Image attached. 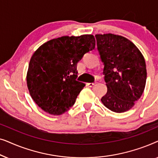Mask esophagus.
Returning <instances> with one entry per match:
<instances>
[{
    "mask_svg": "<svg viewBox=\"0 0 158 158\" xmlns=\"http://www.w3.org/2000/svg\"><path fill=\"white\" fill-rule=\"evenodd\" d=\"M95 84H96V83H88L87 85L88 86V87H93Z\"/></svg>",
    "mask_w": 158,
    "mask_h": 158,
    "instance_id": "1",
    "label": "esophagus"
}]
</instances>
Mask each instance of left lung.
<instances>
[{
	"instance_id": "8db88e82",
	"label": "left lung",
	"mask_w": 158,
	"mask_h": 158,
	"mask_svg": "<svg viewBox=\"0 0 158 158\" xmlns=\"http://www.w3.org/2000/svg\"><path fill=\"white\" fill-rule=\"evenodd\" d=\"M97 48L104 64L107 93L101 101L116 113L131 109L145 88V60L130 40L114 34H96Z\"/></svg>"
}]
</instances>
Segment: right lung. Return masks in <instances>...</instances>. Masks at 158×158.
Instances as JSON below:
<instances>
[{
  "label": "right lung",
  "instance_id": "obj_1",
  "mask_svg": "<svg viewBox=\"0 0 158 158\" xmlns=\"http://www.w3.org/2000/svg\"><path fill=\"white\" fill-rule=\"evenodd\" d=\"M92 34L63 36L45 42L32 55L27 74L30 96L43 111L61 115L85 85L77 81V64L95 48Z\"/></svg>",
  "mask_w": 158,
  "mask_h": 158
}]
</instances>
